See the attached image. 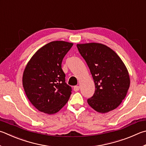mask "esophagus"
<instances>
[{
	"label": "esophagus",
	"mask_w": 146,
	"mask_h": 146,
	"mask_svg": "<svg viewBox=\"0 0 146 146\" xmlns=\"http://www.w3.org/2000/svg\"><path fill=\"white\" fill-rule=\"evenodd\" d=\"M79 89H80V86H76L74 87V88H73V90H74V91H75V92L78 91Z\"/></svg>",
	"instance_id": "34e87169"
}]
</instances>
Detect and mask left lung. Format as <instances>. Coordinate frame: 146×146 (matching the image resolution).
I'll use <instances>...</instances> for the list:
<instances>
[{
  "instance_id": "obj_1",
  "label": "left lung",
  "mask_w": 146,
  "mask_h": 146,
  "mask_svg": "<svg viewBox=\"0 0 146 146\" xmlns=\"http://www.w3.org/2000/svg\"><path fill=\"white\" fill-rule=\"evenodd\" d=\"M95 84V92L87 103L94 110L107 113L121 104L128 92L130 79L119 55L107 46L98 43L77 44Z\"/></svg>"
}]
</instances>
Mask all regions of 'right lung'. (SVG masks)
<instances>
[{"label": "right lung", "instance_id": "1", "mask_svg": "<svg viewBox=\"0 0 146 146\" xmlns=\"http://www.w3.org/2000/svg\"><path fill=\"white\" fill-rule=\"evenodd\" d=\"M73 43L52 41L40 48L28 62L22 84L30 102L40 112L57 113L68 102L71 87L65 82L63 58Z\"/></svg>", "mask_w": 146, "mask_h": 146}]
</instances>
